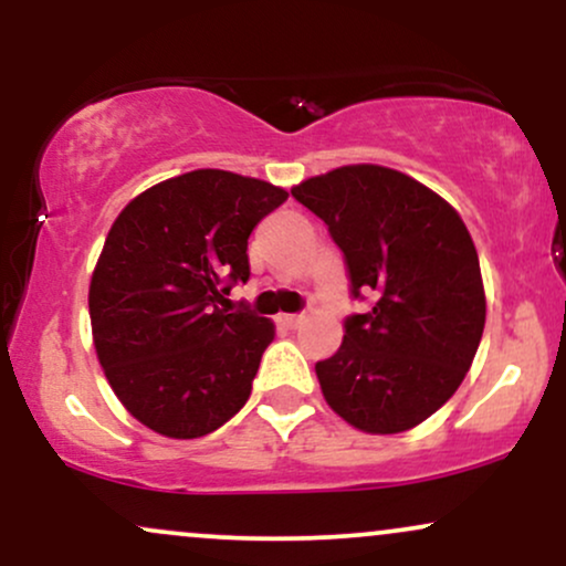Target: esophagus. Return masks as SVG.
<instances>
[{
	"label": "esophagus",
	"instance_id": "esophagus-1",
	"mask_svg": "<svg viewBox=\"0 0 566 566\" xmlns=\"http://www.w3.org/2000/svg\"><path fill=\"white\" fill-rule=\"evenodd\" d=\"M305 322L303 314H282L279 316V324H284L287 329H297Z\"/></svg>",
	"mask_w": 566,
	"mask_h": 566
}]
</instances>
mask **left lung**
<instances>
[{
  "label": "left lung",
  "mask_w": 566,
  "mask_h": 566,
  "mask_svg": "<svg viewBox=\"0 0 566 566\" xmlns=\"http://www.w3.org/2000/svg\"><path fill=\"white\" fill-rule=\"evenodd\" d=\"M292 197L324 220L346 258V335L316 361L327 405L367 433L423 423L458 391L484 333L476 247L458 212L405 172L348 165L303 180Z\"/></svg>",
  "instance_id": "1"
}]
</instances>
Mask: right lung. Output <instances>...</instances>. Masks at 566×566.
Returning a JSON list of instances; mask_svg holds the SVG:
<instances>
[{
	"instance_id": "1",
	"label": "right lung",
	"mask_w": 566,
	"mask_h": 566,
	"mask_svg": "<svg viewBox=\"0 0 566 566\" xmlns=\"http://www.w3.org/2000/svg\"><path fill=\"white\" fill-rule=\"evenodd\" d=\"M282 201L265 180L193 170L114 220L90 282L93 340L122 405L161 437H205L250 399L274 322L223 305L250 279L252 229Z\"/></svg>"
}]
</instances>
